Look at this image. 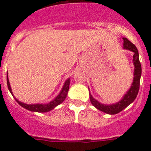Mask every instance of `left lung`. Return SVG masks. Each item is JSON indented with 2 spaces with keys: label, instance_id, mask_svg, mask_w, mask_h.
Wrapping results in <instances>:
<instances>
[{
  "label": "left lung",
  "instance_id": "left-lung-1",
  "mask_svg": "<svg viewBox=\"0 0 151 151\" xmlns=\"http://www.w3.org/2000/svg\"><path fill=\"white\" fill-rule=\"evenodd\" d=\"M123 48L129 50L133 52V58L132 62L134 65V72H133V80L132 83L129 90L126 93L122 96L121 100L115 103L111 104H104L96 99L90 93L89 91V98L90 101L95 107L99 110L102 112H104L108 114H116L123 110L124 108H126L129 105H130L133 101L136 99L137 95H138L139 89V83H140L141 73H142V68L141 64L139 59V52L137 48L131 41H129L126 37H123ZM89 89V88H88Z\"/></svg>",
  "mask_w": 151,
  "mask_h": 151
}]
</instances>
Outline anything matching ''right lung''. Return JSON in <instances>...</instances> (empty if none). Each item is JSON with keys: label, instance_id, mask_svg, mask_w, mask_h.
<instances>
[{"label": "right lung", "instance_id": "1", "mask_svg": "<svg viewBox=\"0 0 151 151\" xmlns=\"http://www.w3.org/2000/svg\"><path fill=\"white\" fill-rule=\"evenodd\" d=\"M70 78H68L65 81L63 88H62L61 91L59 92L56 97H55L54 99L51 100L49 103H34V104H27V103H22L21 101L18 100L13 95V92L12 91V88H11L10 82L8 80V76L7 73V85H8V88L9 92H11V94L12 95L13 97L15 98L19 104L21 106H22L25 109L32 111V112H38V113H45L48 112L50 110H53L54 108H55L57 106H59V104H61L66 98V96L68 94L69 88H70Z\"/></svg>", "mask_w": 151, "mask_h": 151}]
</instances>
